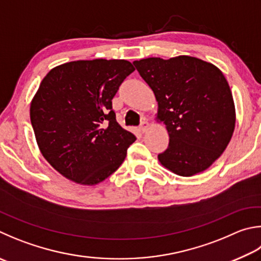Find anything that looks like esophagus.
Segmentation results:
<instances>
[{"mask_svg": "<svg viewBox=\"0 0 261 261\" xmlns=\"http://www.w3.org/2000/svg\"><path fill=\"white\" fill-rule=\"evenodd\" d=\"M148 126H149L148 122H147V121H143V122H141L139 129H140L141 132H143V134H145V132H146L147 130H148Z\"/></svg>", "mask_w": 261, "mask_h": 261, "instance_id": "esophagus-1", "label": "esophagus"}]
</instances>
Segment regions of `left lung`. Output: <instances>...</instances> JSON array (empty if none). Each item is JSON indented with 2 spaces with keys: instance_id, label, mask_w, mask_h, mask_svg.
I'll list each match as a JSON object with an SVG mask.
<instances>
[{
  "instance_id": "8db88e82",
  "label": "left lung",
  "mask_w": 261,
  "mask_h": 261,
  "mask_svg": "<svg viewBox=\"0 0 261 261\" xmlns=\"http://www.w3.org/2000/svg\"><path fill=\"white\" fill-rule=\"evenodd\" d=\"M158 101V122L169 134L159 154L170 171L191 177L210 168L224 153L235 129V105L221 70L189 56L134 61Z\"/></svg>"
}]
</instances>
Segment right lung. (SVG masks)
Segmentation results:
<instances>
[{
    "instance_id": "1",
    "label": "right lung",
    "mask_w": 261,
    "mask_h": 261,
    "mask_svg": "<svg viewBox=\"0 0 261 261\" xmlns=\"http://www.w3.org/2000/svg\"><path fill=\"white\" fill-rule=\"evenodd\" d=\"M134 70L127 60H77L42 80L31 122L42 155L61 176L93 186L123 163L136 137L116 122L112 99Z\"/></svg>"
}]
</instances>
